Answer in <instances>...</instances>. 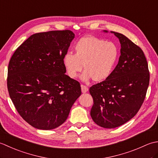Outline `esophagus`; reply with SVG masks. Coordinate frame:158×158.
<instances>
[{"label":"esophagus","instance_id":"1","mask_svg":"<svg viewBox=\"0 0 158 158\" xmlns=\"http://www.w3.org/2000/svg\"><path fill=\"white\" fill-rule=\"evenodd\" d=\"M81 92L83 93H85L88 91V88L87 86H85L84 85H81Z\"/></svg>","mask_w":158,"mask_h":158}]
</instances>
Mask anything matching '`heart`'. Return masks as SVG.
Segmentation results:
<instances>
[{"mask_svg":"<svg viewBox=\"0 0 158 158\" xmlns=\"http://www.w3.org/2000/svg\"><path fill=\"white\" fill-rule=\"evenodd\" d=\"M119 57V50L115 43L88 36L77 43L75 54L66 53L63 64L70 78L75 79L82 70L83 65V80L92 78L95 82H102L112 75Z\"/></svg>","mask_w":158,"mask_h":158,"instance_id":"obj_1","label":"heart"}]
</instances>
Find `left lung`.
Wrapping results in <instances>:
<instances>
[{"mask_svg": "<svg viewBox=\"0 0 158 158\" xmlns=\"http://www.w3.org/2000/svg\"><path fill=\"white\" fill-rule=\"evenodd\" d=\"M111 32L121 43L118 64L109 78L89 88L94 100L90 115L97 125L105 128L122 126L138 113L150 77L143 50L123 35Z\"/></svg>", "mask_w": 158, "mask_h": 158, "instance_id": "8db88e82", "label": "left lung"}]
</instances>
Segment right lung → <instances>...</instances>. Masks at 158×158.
I'll return each instance as SVG.
<instances>
[{"mask_svg": "<svg viewBox=\"0 0 158 158\" xmlns=\"http://www.w3.org/2000/svg\"><path fill=\"white\" fill-rule=\"evenodd\" d=\"M74 37L69 30L36 33L10 60L9 96L19 115L36 128L48 130L62 125L81 94L79 82L65 75L63 64Z\"/></svg>", "mask_w": 158, "mask_h": 158, "instance_id": "add662e5", "label": "right lung"}]
</instances>
